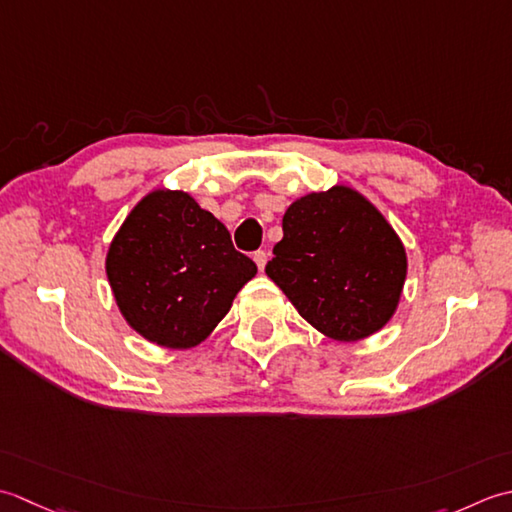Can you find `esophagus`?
<instances>
[{
	"mask_svg": "<svg viewBox=\"0 0 512 512\" xmlns=\"http://www.w3.org/2000/svg\"><path fill=\"white\" fill-rule=\"evenodd\" d=\"M267 260H269V254L265 252V249H258V252H254V263L258 265V269L263 271L265 269V265H267Z\"/></svg>",
	"mask_w": 512,
	"mask_h": 512,
	"instance_id": "34e87169",
	"label": "esophagus"
}]
</instances>
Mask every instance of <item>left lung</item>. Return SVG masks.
Listing matches in <instances>:
<instances>
[{
	"label": "left lung",
	"instance_id": "left-lung-1",
	"mask_svg": "<svg viewBox=\"0 0 512 512\" xmlns=\"http://www.w3.org/2000/svg\"><path fill=\"white\" fill-rule=\"evenodd\" d=\"M267 276L309 325L333 340H360L387 325L402 294L406 254L393 227L349 187L287 207Z\"/></svg>",
	"mask_w": 512,
	"mask_h": 512
}]
</instances>
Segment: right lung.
Here are the masks:
<instances>
[{
    "instance_id": "right-lung-1",
    "label": "right lung",
    "mask_w": 512,
    "mask_h": 512,
    "mask_svg": "<svg viewBox=\"0 0 512 512\" xmlns=\"http://www.w3.org/2000/svg\"><path fill=\"white\" fill-rule=\"evenodd\" d=\"M106 271L134 331L161 347L190 349L221 322L256 263L190 194L159 190L125 218Z\"/></svg>"
}]
</instances>
